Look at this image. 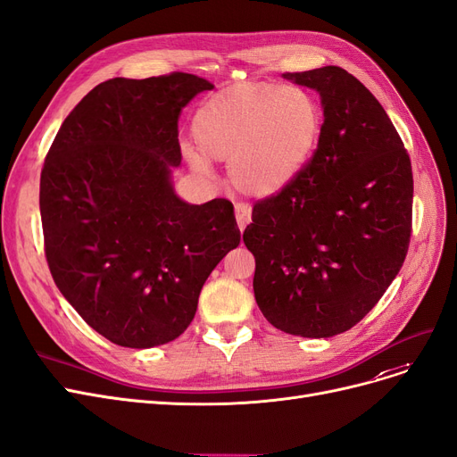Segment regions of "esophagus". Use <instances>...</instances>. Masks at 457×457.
I'll use <instances>...</instances> for the list:
<instances>
[{
	"label": "esophagus",
	"mask_w": 457,
	"mask_h": 457,
	"mask_svg": "<svg viewBox=\"0 0 457 457\" xmlns=\"http://www.w3.org/2000/svg\"><path fill=\"white\" fill-rule=\"evenodd\" d=\"M234 213H236V223H238L240 232H244V228L251 221V206L249 204H236Z\"/></svg>",
	"instance_id": "1"
}]
</instances>
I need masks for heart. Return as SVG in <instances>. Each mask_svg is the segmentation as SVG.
Listing matches in <instances>:
<instances>
[{"label":"heart","mask_w":457,"mask_h":457,"mask_svg":"<svg viewBox=\"0 0 457 457\" xmlns=\"http://www.w3.org/2000/svg\"><path fill=\"white\" fill-rule=\"evenodd\" d=\"M321 112L296 87L238 83L215 92L193 119L198 147H185L188 164L212 178L210 159L228 161L240 193L266 198L287 188L318 145Z\"/></svg>","instance_id":"heart-1"}]
</instances>
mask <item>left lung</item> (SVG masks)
Segmentation results:
<instances>
[{"mask_svg":"<svg viewBox=\"0 0 457 457\" xmlns=\"http://www.w3.org/2000/svg\"><path fill=\"white\" fill-rule=\"evenodd\" d=\"M320 92L318 149L287 188L253 206L244 244L255 301L276 328L328 338L363 320L404 262L412 232L411 156L380 102L352 73H283Z\"/></svg>","mask_w":457,"mask_h":457,"instance_id":"obj_1","label":"left lung"}]
</instances>
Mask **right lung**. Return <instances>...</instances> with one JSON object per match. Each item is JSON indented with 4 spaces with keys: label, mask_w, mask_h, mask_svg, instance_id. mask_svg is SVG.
I'll list each match as a JSON object with an SVG mask.
<instances>
[{
    "label": "right lung",
    "mask_w": 457,
    "mask_h": 457,
    "mask_svg": "<svg viewBox=\"0 0 457 457\" xmlns=\"http://www.w3.org/2000/svg\"><path fill=\"white\" fill-rule=\"evenodd\" d=\"M212 88L181 71L109 79L75 105L46 153L39 210L53 279L124 348L176 340L208 276L240 244L228 200L196 206L171 185L181 109Z\"/></svg>",
    "instance_id": "obj_1"
}]
</instances>
